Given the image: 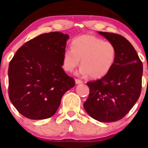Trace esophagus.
Segmentation results:
<instances>
[{
  "label": "esophagus",
  "instance_id": "obj_1",
  "mask_svg": "<svg viewBox=\"0 0 148 148\" xmlns=\"http://www.w3.org/2000/svg\"><path fill=\"white\" fill-rule=\"evenodd\" d=\"M75 82L77 84H82V81L80 79H75Z\"/></svg>",
  "mask_w": 148,
  "mask_h": 148
}]
</instances>
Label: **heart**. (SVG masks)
I'll list each match as a JSON object with an SVG mask.
<instances>
[{
    "mask_svg": "<svg viewBox=\"0 0 148 148\" xmlns=\"http://www.w3.org/2000/svg\"><path fill=\"white\" fill-rule=\"evenodd\" d=\"M117 49L112 43L93 35L85 34L74 38L71 48L64 51L62 67L71 72L79 64V74L93 79L100 78L110 71L115 62Z\"/></svg>",
    "mask_w": 148,
    "mask_h": 148,
    "instance_id": "heart-1",
    "label": "heart"
}]
</instances>
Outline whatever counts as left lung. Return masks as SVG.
Masks as SVG:
<instances>
[{
    "label": "left lung",
    "instance_id": "obj_1",
    "mask_svg": "<svg viewBox=\"0 0 148 148\" xmlns=\"http://www.w3.org/2000/svg\"><path fill=\"white\" fill-rule=\"evenodd\" d=\"M117 49L115 62L100 79L87 82L89 95L84 107L103 122L123 118L138 101L142 89L143 63L129 41L117 34L99 31Z\"/></svg>",
    "mask_w": 148,
    "mask_h": 148
}]
</instances>
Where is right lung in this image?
Here are the masks:
<instances>
[{
	"instance_id": "1",
	"label": "right lung",
	"mask_w": 148,
	"mask_h": 148,
	"mask_svg": "<svg viewBox=\"0 0 148 148\" xmlns=\"http://www.w3.org/2000/svg\"><path fill=\"white\" fill-rule=\"evenodd\" d=\"M67 34H43L25 43L8 67L10 102L24 117L42 120L56 113L64 93L74 87V79L62 68Z\"/></svg>"
}]
</instances>
